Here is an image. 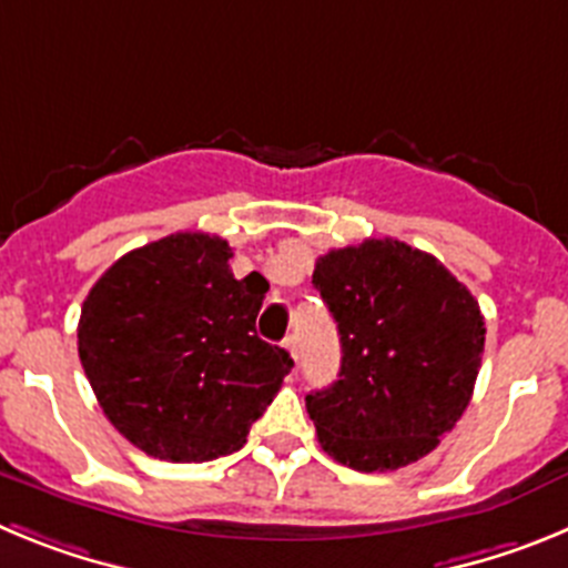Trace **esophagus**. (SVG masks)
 I'll list each match as a JSON object with an SVG mask.
<instances>
[{"label": "esophagus", "mask_w": 568, "mask_h": 568, "mask_svg": "<svg viewBox=\"0 0 568 568\" xmlns=\"http://www.w3.org/2000/svg\"><path fill=\"white\" fill-rule=\"evenodd\" d=\"M284 349L290 353V358L298 361V338H295V335H287V338H284Z\"/></svg>", "instance_id": "esophagus-1"}]
</instances>
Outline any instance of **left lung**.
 I'll return each instance as SVG.
<instances>
[{"label": "left lung", "instance_id": "left-lung-1", "mask_svg": "<svg viewBox=\"0 0 568 568\" xmlns=\"http://www.w3.org/2000/svg\"><path fill=\"white\" fill-rule=\"evenodd\" d=\"M313 284L341 335V373L307 395L324 453L358 471L415 464L469 406L484 315L435 255L366 239L315 261Z\"/></svg>", "mask_w": 568, "mask_h": 568}]
</instances>
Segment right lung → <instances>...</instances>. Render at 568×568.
I'll return each mask as SVG.
<instances>
[{"label": "right lung", "instance_id": "right-lung-1", "mask_svg": "<svg viewBox=\"0 0 568 568\" xmlns=\"http://www.w3.org/2000/svg\"><path fill=\"white\" fill-rule=\"evenodd\" d=\"M233 250L173 233L115 261L79 318V358L110 424L142 453L202 464L247 444L293 369L255 335L267 281L235 278Z\"/></svg>", "mask_w": 568, "mask_h": 568}]
</instances>
